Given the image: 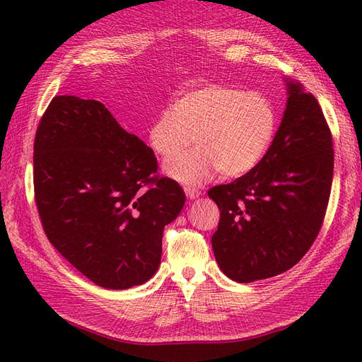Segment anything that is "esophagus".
Segmentation results:
<instances>
[{"label": "esophagus", "instance_id": "obj_1", "mask_svg": "<svg viewBox=\"0 0 362 362\" xmlns=\"http://www.w3.org/2000/svg\"><path fill=\"white\" fill-rule=\"evenodd\" d=\"M184 192H185V194H187L189 199L199 198V194H201V192L198 189H193V187H185Z\"/></svg>", "mask_w": 362, "mask_h": 362}]
</instances>
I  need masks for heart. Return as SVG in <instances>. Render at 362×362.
<instances>
[{"label":"heart","instance_id":"heart-1","mask_svg":"<svg viewBox=\"0 0 362 362\" xmlns=\"http://www.w3.org/2000/svg\"><path fill=\"white\" fill-rule=\"evenodd\" d=\"M276 131V108L258 90L208 84L180 93L164 105L149 128V145L164 161L189 148L166 166L173 180L201 185L221 170L242 177L266 156ZM197 137H194V133Z\"/></svg>","mask_w":362,"mask_h":362}]
</instances>
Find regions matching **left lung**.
Here are the masks:
<instances>
[{"label":"left lung","mask_w":362,"mask_h":362,"mask_svg":"<svg viewBox=\"0 0 362 362\" xmlns=\"http://www.w3.org/2000/svg\"><path fill=\"white\" fill-rule=\"evenodd\" d=\"M288 100L257 166L208 196L221 210L211 245L218 267L237 282L281 275L319 235L332 187V134L315 96L287 81Z\"/></svg>","instance_id":"8db88e82"}]
</instances>
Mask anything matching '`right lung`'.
Returning a JSON list of instances; mask_svg holds the SVG:
<instances>
[{
  "mask_svg": "<svg viewBox=\"0 0 362 362\" xmlns=\"http://www.w3.org/2000/svg\"><path fill=\"white\" fill-rule=\"evenodd\" d=\"M35 199L49 243L96 286L152 278L164 226L184 206L181 185L157 175L154 151L105 105L54 96L35 137Z\"/></svg>",
  "mask_w": 362,
  "mask_h": 362,
  "instance_id": "1",
  "label": "right lung"
}]
</instances>
